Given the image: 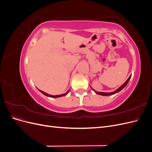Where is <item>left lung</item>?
<instances>
[{"mask_svg": "<svg viewBox=\"0 0 152 152\" xmlns=\"http://www.w3.org/2000/svg\"><path fill=\"white\" fill-rule=\"evenodd\" d=\"M131 75L129 77V79L126 80V82H125V83H124L122 86H121L120 87H119L118 89H117L116 91H113V92H112V93H102V92H98V91H94L93 88V90L94 91H95L96 93L97 94H99V95H102V96H110V95H113V94H115V93H118L119 91H121L124 87H125L127 84V83L129 82V80H130V79H131Z\"/></svg>", "mask_w": 152, "mask_h": 152, "instance_id": "8db88e82", "label": "left lung"}]
</instances>
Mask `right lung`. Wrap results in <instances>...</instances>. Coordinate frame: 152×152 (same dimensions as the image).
Wrapping results in <instances>:
<instances>
[{
    "instance_id": "right-lung-1",
    "label": "right lung",
    "mask_w": 152,
    "mask_h": 152,
    "mask_svg": "<svg viewBox=\"0 0 152 152\" xmlns=\"http://www.w3.org/2000/svg\"><path fill=\"white\" fill-rule=\"evenodd\" d=\"M41 93H42V94H44V95H45V96H48V97H50V98H59V97H61V96H66L68 93V92H69V91L70 90H68L66 93H65V94H60V95H56V96H52V95H50V94H47V93H44V92H43V91H40V90H39Z\"/></svg>"
}]
</instances>
